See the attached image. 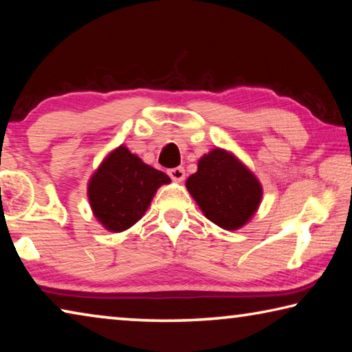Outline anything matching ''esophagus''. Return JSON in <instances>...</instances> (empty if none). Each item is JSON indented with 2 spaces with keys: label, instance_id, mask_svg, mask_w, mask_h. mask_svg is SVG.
Masks as SVG:
<instances>
[{
  "label": "esophagus",
  "instance_id": "esophagus-1",
  "mask_svg": "<svg viewBox=\"0 0 352 352\" xmlns=\"http://www.w3.org/2000/svg\"><path fill=\"white\" fill-rule=\"evenodd\" d=\"M168 175L174 182H183L184 177H186V172H184L183 168H172L168 170Z\"/></svg>",
  "mask_w": 352,
  "mask_h": 352
}]
</instances>
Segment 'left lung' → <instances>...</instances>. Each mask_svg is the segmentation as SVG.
Listing matches in <instances>:
<instances>
[{"label": "left lung", "mask_w": 352, "mask_h": 352, "mask_svg": "<svg viewBox=\"0 0 352 352\" xmlns=\"http://www.w3.org/2000/svg\"><path fill=\"white\" fill-rule=\"evenodd\" d=\"M205 216L223 230H237L258 210L259 182L228 152L214 148L200 158L199 169L186 182Z\"/></svg>", "instance_id": "obj_1"}]
</instances>
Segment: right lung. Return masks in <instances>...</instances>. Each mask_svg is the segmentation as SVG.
Here are the masks:
<instances>
[{
  "label": "right lung",
  "mask_w": 352,
  "mask_h": 352,
  "mask_svg": "<svg viewBox=\"0 0 352 352\" xmlns=\"http://www.w3.org/2000/svg\"><path fill=\"white\" fill-rule=\"evenodd\" d=\"M170 178L119 147L100 164L88 184L94 216L107 230L124 231L138 222L162 184Z\"/></svg>",
  "instance_id": "add662e5"
}]
</instances>
